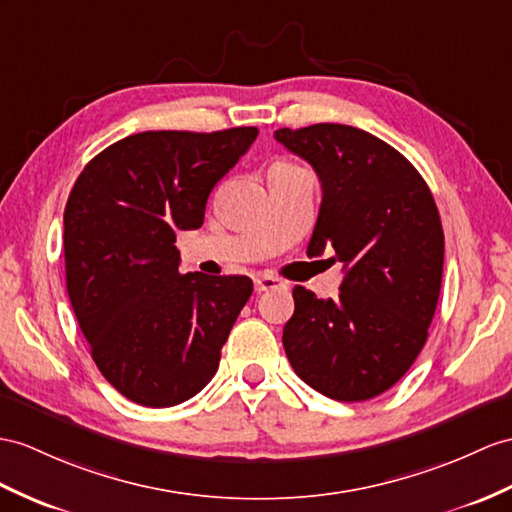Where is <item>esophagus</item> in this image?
<instances>
[{"label": "esophagus", "instance_id": "1", "mask_svg": "<svg viewBox=\"0 0 512 512\" xmlns=\"http://www.w3.org/2000/svg\"><path fill=\"white\" fill-rule=\"evenodd\" d=\"M254 289L258 293H263V291H271V289H289V284L276 276H269V273H258V276L254 278Z\"/></svg>", "mask_w": 512, "mask_h": 512}]
</instances>
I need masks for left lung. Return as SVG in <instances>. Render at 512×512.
Returning a JSON list of instances; mask_svg holds the SVG:
<instances>
[{"label":"left lung","mask_w":512,"mask_h":512,"mask_svg":"<svg viewBox=\"0 0 512 512\" xmlns=\"http://www.w3.org/2000/svg\"><path fill=\"white\" fill-rule=\"evenodd\" d=\"M273 136L321 182L308 256L334 249L345 269L336 299L295 286L284 352L330 400H371L404 376L428 339L443 278L439 210L419 171L365 130L315 123Z\"/></svg>","instance_id":"obj_1"}]
</instances>
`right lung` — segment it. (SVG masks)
<instances>
[{
    "label": "right lung",
    "mask_w": 512,
    "mask_h": 512,
    "mask_svg": "<svg viewBox=\"0 0 512 512\" xmlns=\"http://www.w3.org/2000/svg\"><path fill=\"white\" fill-rule=\"evenodd\" d=\"M256 128L158 130L99 152L65 208L67 293L102 376L128 400L176 406L213 380L247 304V276L180 273L178 230L204 223L210 191Z\"/></svg>",
    "instance_id": "1"
}]
</instances>
